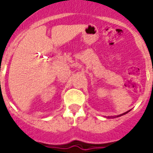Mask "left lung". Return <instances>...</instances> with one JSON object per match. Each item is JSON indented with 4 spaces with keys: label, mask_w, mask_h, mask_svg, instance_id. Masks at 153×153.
<instances>
[{
    "label": "left lung",
    "mask_w": 153,
    "mask_h": 153,
    "mask_svg": "<svg viewBox=\"0 0 153 153\" xmlns=\"http://www.w3.org/2000/svg\"><path fill=\"white\" fill-rule=\"evenodd\" d=\"M126 113H128V111H126V112H125V113H123V114H121V115H117V117H119V116H121V115H125V114H126Z\"/></svg>",
    "instance_id": "obj_1"
}]
</instances>
